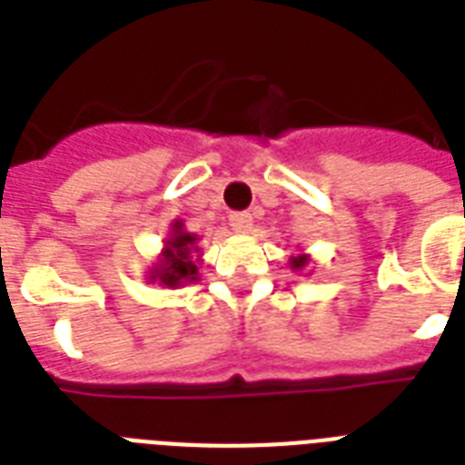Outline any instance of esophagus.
<instances>
[{"instance_id": "obj_1", "label": "esophagus", "mask_w": 465, "mask_h": 465, "mask_svg": "<svg viewBox=\"0 0 465 465\" xmlns=\"http://www.w3.org/2000/svg\"><path fill=\"white\" fill-rule=\"evenodd\" d=\"M229 226L236 233H251L253 232V217L248 212H233L232 217H229Z\"/></svg>"}]
</instances>
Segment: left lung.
<instances>
[{
	"instance_id": "left-lung-1",
	"label": "left lung",
	"mask_w": 465,
	"mask_h": 465,
	"mask_svg": "<svg viewBox=\"0 0 465 465\" xmlns=\"http://www.w3.org/2000/svg\"><path fill=\"white\" fill-rule=\"evenodd\" d=\"M309 262H311V255L309 253H294L290 258V270H294V272H304L306 268H309Z\"/></svg>"
}]
</instances>
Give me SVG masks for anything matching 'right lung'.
<instances>
[{"instance_id":"add662e5","label":"right lung","mask_w":465,"mask_h":465,"mask_svg":"<svg viewBox=\"0 0 465 465\" xmlns=\"http://www.w3.org/2000/svg\"><path fill=\"white\" fill-rule=\"evenodd\" d=\"M197 243H200L197 233L185 232L183 219H173L168 226V236L163 239L159 258L149 268L147 282L168 287V290L197 282L200 262H203V251Z\"/></svg>"}]
</instances>
